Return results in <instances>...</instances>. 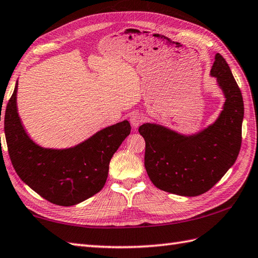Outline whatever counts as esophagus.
I'll list each match as a JSON object with an SVG mask.
<instances>
[{
    "mask_svg": "<svg viewBox=\"0 0 258 258\" xmlns=\"http://www.w3.org/2000/svg\"><path fill=\"white\" fill-rule=\"evenodd\" d=\"M131 124L133 125V127L134 128H138L139 126L143 123V119H144V117H143V115L141 114V113H138V112H135V113H133L132 115H131Z\"/></svg>",
    "mask_w": 258,
    "mask_h": 258,
    "instance_id": "34e87169",
    "label": "esophagus"
}]
</instances>
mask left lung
<instances>
[{
  "label": "left lung",
  "mask_w": 258,
  "mask_h": 258,
  "mask_svg": "<svg viewBox=\"0 0 258 258\" xmlns=\"http://www.w3.org/2000/svg\"><path fill=\"white\" fill-rule=\"evenodd\" d=\"M210 76L223 90V110L213 124L195 134H181L163 125L144 123V165L152 183L170 194L196 197L218 182L238 156L244 102L228 63L217 53Z\"/></svg>",
  "instance_id": "1"
}]
</instances>
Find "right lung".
<instances>
[{"label":"right lung","mask_w":258,"mask_h":258,"mask_svg":"<svg viewBox=\"0 0 258 258\" xmlns=\"http://www.w3.org/2000/svg\"><path fill=\"white\" fill-rule=\"evenodd\" d=\"M17 93L18 83L5 109L4 132L10 159L20 179L58 206L77 205L99 192L107 180L110 159L131 133L128 120L100 130L72 148H42L24 130Z\"/></svg>","instance_id":"obj_1"}]
</instances>
